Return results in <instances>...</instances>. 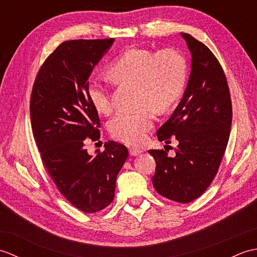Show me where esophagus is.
Returning <instances> with one entry per match:
<instances>
[{"instance_id": "esophagus-1", "label": "esophagus", "mask_w": 257, "mask_h": 257, "mask_svg": "<svg viewBox=\"0 0 257 257\" xmlns=\"http://www.w3.org/2000/svg\"><path fill=\"white\" fill-rule=\"evenodd\" d=\"M141 152H143V150H141L140 148H135V147H133V148L129 149V154L132 156H138L140 155Z\"/></svg>"}]
</instances>
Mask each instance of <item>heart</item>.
Here are the masks:
<instances>
[{
	"mask_svg": "<svg viewBox=\"0 0 257 257\" xmlns=\"http://www.w3.org/2000/svg\"><path fill=\"white\" fill-rule=\"evenodd\" d=\"M109 74L118 83L139 85L138 102L143 108L136 111H119L109 121V132L128 145L143 143L154 125L155 112L167 110L183 94L188 79V65L181 53L173 48L152 51L132 47L112 59ZM87 96L97 111L108 114L113 109V98L108 81L100 75L91 76Z\"/></svg>",
	"mask_w": 257,
	"mask_h": 257,
	"instance_id": "obj_1",
	"label": "heart"
}]
</instances>
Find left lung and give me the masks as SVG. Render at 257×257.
Returning <instances> with one entry per match:
<instances>
[{
	"label": "left lung",
	"instance_id": "8db88e82",
	"mask_svg": "<svg viewBox=\"0 0 257 257\" xmlns=\"http://www.w3.org/2000/svg\"><path fill=\"white\" fill-rule=\"evenodd\" d=\"M192 56L191 74L181 101L158 129L160 141L178 140L173 157L149 150L156 160L152 183L165 198L189 203L209 188L219 171L232 124L230 89L220 62L210 48L181 33Z\"/></svg>",
	"mask_w": 257,
	"mask_h": 257
}]
</instances>
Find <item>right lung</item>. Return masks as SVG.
I'll return each instance as SVG.
<instances>
[{
    "mask_svg": "<svg viewBox=\"0 0 257 257\" xmlns=\"http://www.w3.org/2000/svg\"><path fill=\"white\" fill-rule=\"evenodd\" d=\"M112 43L113 38L63 42L43 63L31 94L32 132L43 165L64 198L85 213L111 203L128 157L125 146L114 141L105 143V150L94 157L85 148L100 138L87 85Z\"/></svg>",
    "mask_w": 257,
    "mask_h": 257,
    "instance_id": "right-lung-1",
    "label": "right lung"
}]
</instances>
